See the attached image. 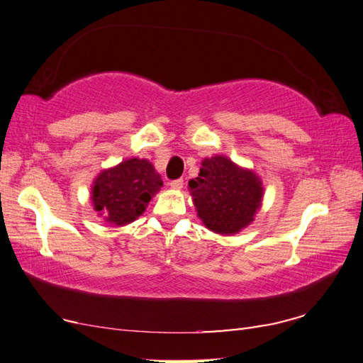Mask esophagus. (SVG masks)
<instances>
[{
    "label": "esophagus",
    "mask_w": 363,
    "mask_h": 363,
    "mask_svg": "<svg viewBox=\"0 0 363 363\" xmlns=\"http://www.w3.org/2000/svg\"><path fill=\"white\" fill-rule=\"evenodd\" d=\"M182 186H184V181L182 179H176V181L169 182V187H172L173 190H181Z\"/></svg>",
    "instance_id": "34e87169"
}]
</instances>
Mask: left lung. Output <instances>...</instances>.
<instances>
[{"label": "left lung", "instance_id": "obj_1", "mask_svg": "<svg viewBox=\"0 0 363 363\" xmlns=\"http://www.w3.org/2000/svg\"><path fill=\"white\" fill-rule=\"evenodd\" d=\"M189 191L203 225L220 235H234L250 226L260 211L264 186L254 169L226 156L206 157Z\"/></svg>", "mask_w": 363, "mask_h": 363}]
</instances>
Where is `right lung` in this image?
I'll use <instances>...</instances> for the list:
<instances>
[{
  "instance_id": "right-lung-1",
  "label": "right lung",
  "mask_w": 363,
  "mask_h": 363,
  "mask_svg": "<svg viewBox=\"0 0 363 363\" xmlns=\"http://www.w3.org/2000/svg\"><path fill=\"white\" fill-rule=\"evenodd\" d=\"M164 182L146 159L130 157L104 168L91 184L90 199L98 217L112 226H126L146 211Z\"/></svg>"
}]
</instances>
